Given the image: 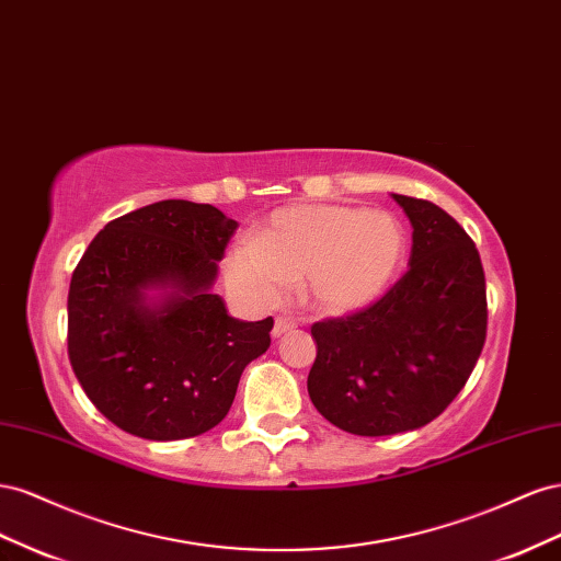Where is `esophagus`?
<instances>
[{
  "label": "esophagus",
  "instance_id": "esophagus-1",
  "mask_svg": "<svg viewBox=\"0 0 561 561\" xmlns=\"http://www.w3.org/2000/svg\"><path fill=\"white\" fill-rule=\"evenodd\" d=\"M294 327H296V324L291 322V319L277 317V319H275V327H272V339H282V335L289 333Z\"/></svg>",
  "mask_w": 561,
  "mask_h": 561
}]
</instances>
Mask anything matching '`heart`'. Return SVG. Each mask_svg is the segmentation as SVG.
<instances>
[{
    "label": "heart",
    "instance_id": "heart-1",
    "mask_svg": "<svg viewBox=\"0 0 561 561\" xmlns=\"http://www.w3.org/2000/svg\"><path fill=\"white\" fill-rule=\"evenodd\" d=\"M407 261L402 220L382 209L298 204L272 214L226 259V282L247 306L267 310L300 282L314 312L350 317L390 294Z\"/></svg>",
    "mask_w": 561,
    "mask_h": 561
}]
</instances>
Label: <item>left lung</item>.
Wrapping results in <instances>:
<instances>
[{
  "label": "left lung",
  "mask_w": 561,
  "mask_h": 561,
  "mask_svg": "<svg viewBox=\"0 0 561 561\" xmlns=\"http://www.w3.org/2000/svg\"><path fill=\"white\" fill-rule=\"evenodd\" d=\"M392 199L413 228L409 272L374 308L312 327V404L362 437L435 421L468 382L486 341V282L474 242L437 204Z\"/></svg>",
  "instance_id": "1"
}]
</instances>
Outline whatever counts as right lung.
Listing matches in <instances>:
<instances>
[{"instance_id": "obj_1", "label": "right lung", "mask_w": 561, "mask_h": 561, "mask_svg": "<svg viewBox=\"0 0 561 561\" xmlns=\"http://www.w3.org/2000/svg\"><path fill=\"white\" fill-rule=\"evenodd\" d=\"M237 230L211 204L164 199L110 220L72 272L68 355L110 423L173 442L226 419L272 317L242 322L214 294Z\"/></svg>"}]
</instances>
